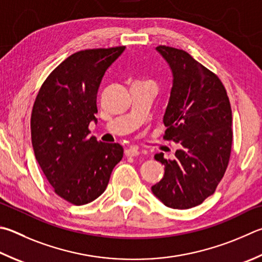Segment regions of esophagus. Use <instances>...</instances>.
Returning a JSON list of instances; mask_svg holds the SVG:
<instances>
[{
    "label": "esophagus",
    "instance_id": "esophagus-1",
    "mask_svg": "<svg viewBox=\"0 0 262 262\" xmlns=\"http://www.w3.org/2000/svg\"><path fill=\"white\" fill-rule=\"evenodd\" d=\"M125 155L127 157H136L140 155V150L137 149L135 146H132V147H128V149L125 150Z\"/></svg>",
    "mask_w": 262,
    "mask_h": 262
}]
</instances>
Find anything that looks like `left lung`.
Here are the masks:
<instances>
[{
    "label": "left lung",
    "mask_w": 262,
    "mask_h": 262,
    "mask_svg": "<svg viewBox=\"0 0 262 262\" xmlns=\"http://www.w3.org/2000/svg\"><path fill=\"white\" fill-rule=\"evenodd\" d=\"M156 49L173 74L164 139L181 147L173 160L161 152L155 155L165 174L151 190L167 207L187 210L213 194L225 175L232 143L230 102L221 80L187 51Z\"/></svg>",
    "instance_id": "1"
}]
</instances>
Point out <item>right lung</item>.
Returning a JSON list of instances; mask_svg holds the SVG:
<instances>
[{
    "mask_svg": "<svg viewBox=\"0 0 262 262\" xmlns=\"http://www.w3.org/2000/svg\"><path fill=\"white\" fill-rule=\"evenodd\" d=\"M125 47L75 52L46 79L33 105L32 144L35 158L55 192L74 205L93 202L105 191L122 159L118 143L89 136L97 122V92L105 71Z\"/></svg>",
    "mask_w": 262,
    "mask_h": 262,
    "instance_id": "1",
    "label": "right lung"
}]
</instances>
